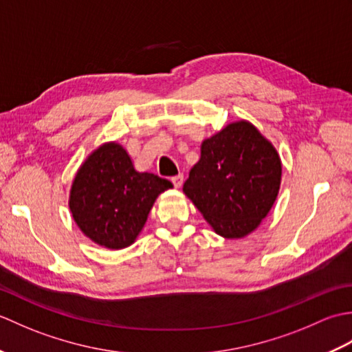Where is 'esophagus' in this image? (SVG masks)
<instances>
[{"label": "esophagus", "instance_id": "1", "mask_svg": "<svg viewBox=\"0 0 352 352\" xmlns=\"http://www.w3.org/2000/svg\"><path fill=\"white\" fill-rule=\"evenodd\" d=\"M170 182L174 183L175 188H182V184H183V182H184V177H183L182 174H180V175H175V177L170 178Z\"/></svg>", "mask_w": 352, "mask_h": 352}]
</instances>
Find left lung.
<instances>
[{
  "instance_id": "obj_1",
  "label": "left lung",
  "mask_w": 352,
  "mask_h": 352,
  "mask_svg": "<svg viewBox=\"0 0 352 352\" xmlns=\"http://www.w3.org/2000/svg\"><path fill=\"white\" fill-rule=\"evenodd\" d=\"M280 184V154L256 125L239 119L203 140L183 192L216 234L243 239L271 212Z\"/></svg>"
}]
</instances>
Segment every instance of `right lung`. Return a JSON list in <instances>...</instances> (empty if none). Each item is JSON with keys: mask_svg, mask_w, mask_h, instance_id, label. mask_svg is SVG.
Instances as JSON below:
<instances>
[{"mask_svg": "<svg viewBox=\"0 0 352 352\" xmlns=\"http://www.w3.org/2000/svg\"><path fill=\"white\" fill-rule=\"evenodd\" d=\"M170 182L134 168L126 149L111 140L86 157L69 190L72 219L86 237L107 250L136 242L157 197Z\"/></svg>", "mask_w": 352, "mask_h": 352, "instance_id": "obj_1", "label": "right lung"}]
</instances>
